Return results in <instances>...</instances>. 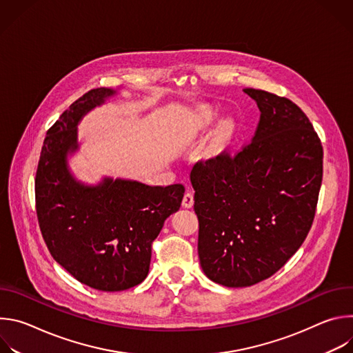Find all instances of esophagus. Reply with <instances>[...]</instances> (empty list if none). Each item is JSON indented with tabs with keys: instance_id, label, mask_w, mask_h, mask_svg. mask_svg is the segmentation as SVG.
I'll return each mask as SVG.
<instances>
[{
	"instance_id": "esophagus-1",
	"label": "esophagus",
	"mask_w": 353,
	"mask_h": 353,
	"mask_svg": "<svg viewBox=\"0 0 353 353\" xmlns=\"http://www.w3.org/2000/svg\"><path fill=\"white\" fill-rule=\"evenodd\" d=\"M194 205V196H192V192L187 191L183 196V207L184 208H191Z\"/></svg>"
}]
</instances>
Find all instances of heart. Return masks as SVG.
<instances>
[{
    "instance_id": "1",
    "label": "heart",
    "mask_w": 353,
    "mask_h": 353,
    "mask_svg": "<svg viewBox=\"0 0 353 353\" xmlns=\"http://www.w3.org/2000/svg\"><path fill=\"white\" fill-rule=\"evenodd\" d=\"M218 112L211 108H201L195 110L185 123V131L190 137H198L207 132L218 120ZM236 134V123L232 119H223L218 123L214 138L211 142V154L218 155L219 152L233 141Z\"/></svg>"
}]
</instances>
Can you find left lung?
Here are the masks:
<instances>
[{"label":"left lung","mask_w":353,"mask_h":353,"mask_svg":"<svg viewBox=\"0 0 353 353\" xmlns=\"http://www.w3.org/2000/svg\"><path fill=\"white\" fill-rule=\"evenodd\" d=\"M261 112L247 146L191 170L204 274L228 288L259 283L303 244L323 180V146L292 100L243 89Z\"/></svg>","instance_id":"8db88e82"}]
</instances>
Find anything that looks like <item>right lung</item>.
Segmentation results:
<instances>
[{
  "label": "right lung",
  "instance_id": "right-lung-1",
  "mask_svg": "<svg viewBox=\"0 0 353 353\" xmlns=\"http://www.w3.org/2000/svg\"><path fill=\"white\" fill-rule=\"evenodd\" d=\"M117 92L92 89L47 131L36 173V211L53 259L77 281L103 292L141 283L150 264V244L179 211L181 184L148 185L105 176L97 184L78 180L70 157L79 149L78 124Z\"/></svg>",
  "mask_w": 353,
  "mask_h": 353
}]
</instances>
